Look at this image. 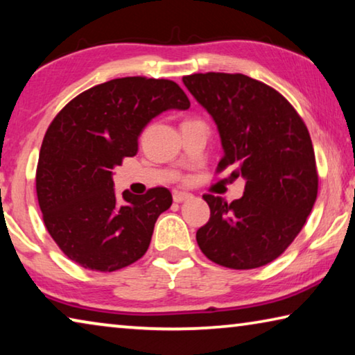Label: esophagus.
Wrapping results in <instances>:
<instances>
[{
  "label": "esophagus",
  "instance_id": "obj_1",
  "mask_svg": "<svg viewBox=\"0 0 355 355\" xmlns=\"http://www.w3.org/2000/svg\"><path fill=\"white\" fill-rule=\"evenodd\" d=\"M190 196H192V195H190L189 192H174L173 200H174V203H182V201L189 200Z\"/></svg>",
  "mask_w": 355,
  "mask_h": 355
}]
</instances>
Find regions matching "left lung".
I'll return each instance as SVG.
<instances>
[{
	"label": "left lung",
	"instance_id": "left-lung-1",
	"mask_svg": "<svg viewBox=\"0 0 355 355\" xmlns=\"http://www.w3.org/2000/svg\"><path fill=\"white\" fill-rule=\"evenodd\" d=\"M214 119L223 157L217 173L232 168L244 178V195L227 203L203 195L211 217L196 232L206 257L233 270L259 268L291 246L318 198L311 136L279 92L244 74L206 73L182 78Z\"/></svg>",
	"mask_w": 355,
	"mask_h": 355
}]
</instances>
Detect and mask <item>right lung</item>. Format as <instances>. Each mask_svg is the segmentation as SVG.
<instances>
[{"label": "right lung", "instance_id": "obj_1", "mask_svg": "<svg viewBox=\"0 0 355 355\" xmlns=\"http://www.w3.org/2000/svg\"><path fill=\"white\" fill-rule=\"evenodd\" d=\"M190 101L176 83L141 76L107 80L73 98L49 125L36 193L47 232L69 260L116 271L146 254L154 225L173 203L165 187L119 196L112 170L138 152V138L168 109Z\"/></svg>", "mask_w": 355, "mask_h": 355}]
</instances>
